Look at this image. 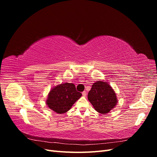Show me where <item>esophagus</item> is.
Listing matches in <instances>:
<instances>
[{
	"mask_svg": "<svg viewBox=\"0 0 157 157\" xmlns=\"http://www.w3.org/2000/svg\"><path fill=\"white\" fill-rule=\"evenodd\" d=\"M82 96H84V97H85L86 96V92H85V91H84V92H82Z\"/></svg>",
	"mask_w": 157,
	"mask_h": 157,
	"instance_id": "1",
	"label": "esophagus"
}]
</instances>
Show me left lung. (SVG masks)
<instances>
[{
    "label": "left lung",
    "mask_w": 157,
    "mask_h": 157,
    "mask_svg": "<svg viewBox=\"0 0 157 157\" xmlns=\"http://www.w3.org/2000/svg\"><path fill=\"white\" fill-rule=\"evenodd\" d=\"M88 99L95 110L102 114L108 113L117 103L115 91L105 82L94 83L88 92Z\"/></svg>",
    "instance_id": "left-lung-1"
}]
</instances>
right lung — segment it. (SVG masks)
<instances>
[{"instance_id":"obj_1","label":"right lung","mask_w":157,"mask_h":157,"mask_svg":"<svg viewBox=\"0 0 157 157\" xmlns=\"http://www.w3.org/2000/svg\"><path fill=\"white\" fill-rule=\"evenodd\" d=\"M81 96L82 94L77 91L75 84L64 83L52 89L46 104L52 110L62 114L68 111Z\"/></svg>"}]
</instances>
